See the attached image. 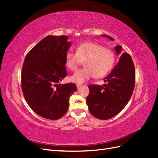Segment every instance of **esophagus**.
Returning a JSON list of instances; mask_svg holds the SVG:
<instances>
[{"label": "esophagus", "instance_id": "1", "mask_svg": "<svg viewBox=\"0 0 158 158\" xmlns=\"http://www.w3.org/2000/svg\"><path fill=\"white\" fill-rule=\"evenodd\" d=\"M82 85V84H80V83H77V84H76V86H77V88H80Z\"/></svg>", "mask_w": 158, "mask_h": 158}]
</instances>
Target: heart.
<instances>
[{"mask_svg": "<svg viewBox=\"0 0 158 158\" xmlns=\"http://www.w3.org/2000/svg\"><path fill=\"white\" fill-rule=\"evenodd\" d=\"M84 61L85 67L70 77L76 82H83L91 78H102L111 70L115 61V55L111 49L93 42L80 44L76 52L68 51L65 56L66 66L76 71Z\"/></svg>", "mask_w": 158, "mask_h": 158, "instance_id": "1", "label": "heart"}]
</instances>
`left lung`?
<instances>
[{
  "instance_id": "obj_1",
  "label": "left lung",
  "mask_w": 158,
  "mask_h": 158,
  "mask_svg": "<svg viewBox=\"0 0 158 158\" xmlns=\"http://www.w3.org/2000/svg\"><path fill=\"white\" fill-rule=\"evenodd\" d=\"M113 40L111 37L104 35ZM117 53H121L122 47H115ZM103 86L90 84L86 103L92 115L102 120H107L120 113L130 100L135 85V68L131 55L123 52L118 63L104 78Z\"/></svg>"
}]
</instances>
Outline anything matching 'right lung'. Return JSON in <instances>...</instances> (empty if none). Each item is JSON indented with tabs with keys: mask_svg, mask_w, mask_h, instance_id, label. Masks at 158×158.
<instances>
[{
	"mask_svg": "<svg viewBox=\"0 0 158 158\" xmlns=\"http://www.w3.org/2000/svg\"><path fill=\"white\" fill-rule=\"evenodd\" d=\"M66 35H48L26 55L21 73L23 95L38 115L56 120L67 112L74 83L60 84L67 73L65 56L71 43Z\"/></svg>",
	"mask_w": 158,
	"mask_h": 158,
	"instance_id": "right-lung-1",
	"label": "right lung"
}]
</instances>
